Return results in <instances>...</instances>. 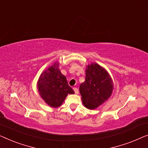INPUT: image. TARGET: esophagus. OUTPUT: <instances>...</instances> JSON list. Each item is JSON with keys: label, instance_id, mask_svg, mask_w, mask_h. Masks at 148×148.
I'll return each instance as SVG.
<instances>
[{"label": "esophagus", "instance_id": "obj_1", "mask_svg": "<svg viewBox=\"0 0 148 148\" xmlns=\"http://www.w3.org/2000/svg\"><path fill=\"white\" fill-rule=\"evenodd\" d=\"M73 90H74L75 93V94H77L78 93H79V90H78V89L77 88H73Z\"/></svg>", "mask_w": 148, "mask_h": 148}]
</instances>
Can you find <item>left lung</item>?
Masks as SVG:
<instances>
[{
	"mask_svg": "<svg viewBox=\"0 0 148 148\" xmlns=\"http://www.w3.org/2000/svg\"><path fill=\"white\" fill-rule=\"evenodd\" d=\"M86 73V81L80 85L79 92L84 106L94 109L111 96L113 83L108 72L98 64L88 65Z\"/></svg>",
	"mask_w": 148,
	"mask_h": 148,
	"instance_id": "left-lung-1",
	"label": "left lung"
}]
</instances>
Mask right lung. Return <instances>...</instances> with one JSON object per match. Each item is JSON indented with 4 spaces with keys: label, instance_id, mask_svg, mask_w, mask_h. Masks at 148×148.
I'll use <instances>...</instances> for the list:
<instances>
[{
    "label": "right lung",
    "instance_id": "right-lung-1",
    "mask_svg": "<svg viewBox=\"0 0 148 148\" xmlns=\"http://www.w3.org/2000/svg\"><path fill=\"white\" fill-rule=\"evenodd\" d=\"M58 62H54L40 75L38 82V91L42 99L50 106L56 108L64 102L68 94H74L69 86L66 77L58 69Z\"/></svg>",
    "mask_w": 148,
    "mask_h": 148
}]
</instances>
